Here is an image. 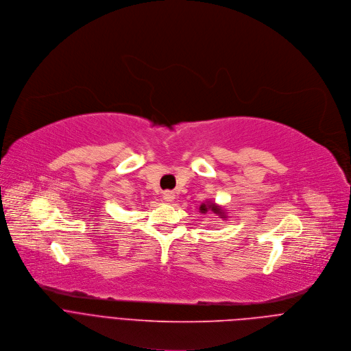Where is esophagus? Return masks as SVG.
Instances as JSON below:
<instances>
[{
	"instance_id": "34e87169",
	"label": "esophagus",
	"mask_w": 351,
	"mask_h": 351,
	"mask_svg": "<svg viewBox=\"0 0 351 351\" xmlns=\"http://www.w3.org/2000/svg\"><path fill=\"white\" fill-rule=\"evenodd\" d=\"M163 199H165L166 202H173V200L176 199V195H174V192H171V191H165V192H163Z\"/></svg>"
}]
</instances>
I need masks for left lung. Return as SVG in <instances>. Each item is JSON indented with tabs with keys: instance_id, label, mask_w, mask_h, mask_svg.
<instances>
[{
	"instance_id": "8db88e82",
	"label": "left lung",
	"mask_w": 351,
	"mask_h": 351,
	"mask_svg": "<svg viewBox=\"0 0 351 351\" xmlns=\"http://www.w3.org/2000/svg\"><path fill=\"white\" fill-rule=\"evenodd\" d=\"M199 210H200V213H206L207 210H212L213 213H216V215L221 216V219H226L224 210H223L220 206H217L215 202H207V203H202V204H200V207H199Z\"/></svg>"
}]
</instances>
